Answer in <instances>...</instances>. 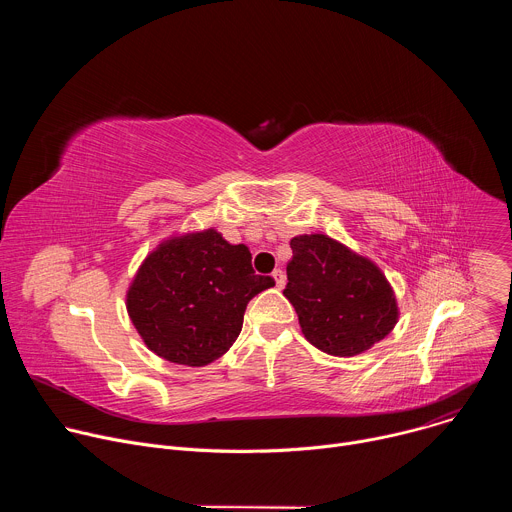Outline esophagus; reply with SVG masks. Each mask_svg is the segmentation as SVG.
<instances>
[{
  "instance_id": "esophagus-1",
  "label": "esophagus",
  "mask_w": 512,
  "mask_h": 512,
  "mask_svg": "<svg viewBox=\"0 0 512 512\" xmlns=\"http://www.w3.org/2000/svg\"><path fill=\"white\" fill-rule=\"evenodd\" d=\"M271 275H273V279H275V285L281 289V287L285 285V275H283V271H281V269H275Z\"/></svg>"
}]
</instances>
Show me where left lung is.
I'll use <instances>...</instances> for the list:
<instances>
[{
	"label": "left lung",
	"instance_id": "obj_1",
	"mask_svg": "<svg viewBox=\"0 0 512 512\" xmlns=\"http://www.w3.org/2000/svg\"><path fill=\"white\" fill-rule=\"evenodd\" d=\"M283 296L296 308L310 344L332 356H354L383 340L399 320L385 273L328 235L291 239Z\"/></svg>",
	"mask_w": 512,
	"mask_h": 512
}]
</instances>
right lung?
<instances>
[{"label":"right lung","mask_w":512,"mask_h":512,"mask_svg":"<svg viewBox=\"0 0 512 512\" xmlns=\"http://www.w3.org/2000/svg\"><path fill=\"white\" fill-rule=\"evenodd\" d=\"M271 285L273 277L255 275L249 247L204 229L170 237L143 259L127 314L152 352L204 367L233 346L247 304Z\"/></svg>","instance_id":"obj_1"}]
</instances>
